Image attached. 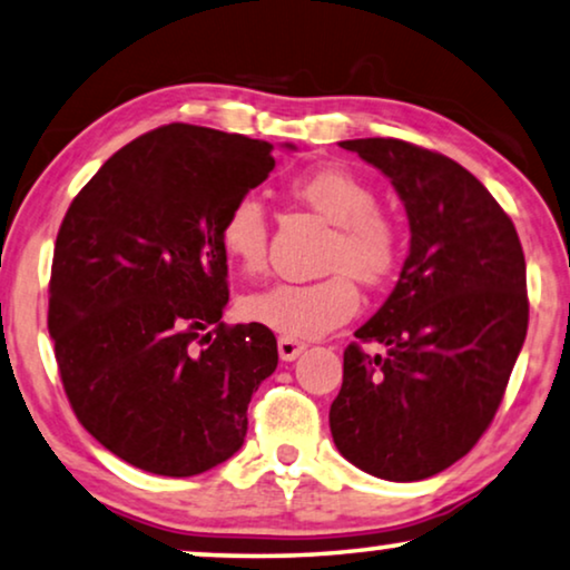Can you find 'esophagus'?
I'll return each mask as SVG.
<instances>
[{"instance_id":"esophagus-1","label":"esophagus","mask_w":570,"mask_h":570,"mask_svg":"<svg viewBox=\"0 0 570 570\" xmlns=\"http://www.w3.org/2000/svg\"><path fill=\"white\" fill-rule=\"evenodd\" d=\"M302 352H305V344H299V341L286 336L278 338V354L284 362H294Z\"/></svg>"}]
</instances>
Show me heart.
<instances>
[{
    "label": "heart",
    "instance_id": "heart-1",
    "mask_svg": "<svg viewBox=\"0 0 570 570\" xmlns=\"http://www.w3.org/2000/svg\"><path fill=\"white\" fill-rule=\"evenodd\" d=\"M289 193L333 224L325 253L331 276L317 281H276L245 299V315L253 323L286 338H317L352 321L360 309L362 284H381L393 273L401 255L399 224L377 208V193L344 166H317L297 174ZM224 255L245 273L265 263L268 218L255 195H242L226 210L218 229Z\"/></svg>",
    "mask_w": 570,
    "mask_h": 570
}]
</instances>
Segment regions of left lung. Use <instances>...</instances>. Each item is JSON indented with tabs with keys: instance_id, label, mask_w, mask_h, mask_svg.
<instances>
[{
	"instance_id": "left-lung-1",
	"label": "left lung",
	"mask_w": 570,
	"mask_h": 570,
	"mask_svg": "<svg viewBox=\"0 0 570 570\" xmlns=\"http://www.w3.org/2000/svg\"><path fill=\"white\" fill-rule=\"evenodd\" d=\"M381 169L409 216L396 289L354 333L331 404L341 456L391 482L443 472L490 428L529 325L527 263L515 226L474 174L396 138L344 140Z\"/></svg>"
}]
</instances>
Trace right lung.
<instances>
[{
  "label": "right lung",
  "instance_id": "right-lung-1",
  "mask_svg": "<svg viewBox=\"0 0 570 570\" xmlns=\"http://www.w3.org/2000/svg\"><path fill=\"white\" fill-rule=\"evenodd\" d=\"M271 150L164 125L119 148L59 226L49 281L59 377L82 428L142 472L193 476L232 459L249 399L278 364L271 328L222 321L229 265L218 242L232 203L276 166Z\"/></svg>",
  "mask_w": 570,
  "mask_h": 570
}]
</instances>
